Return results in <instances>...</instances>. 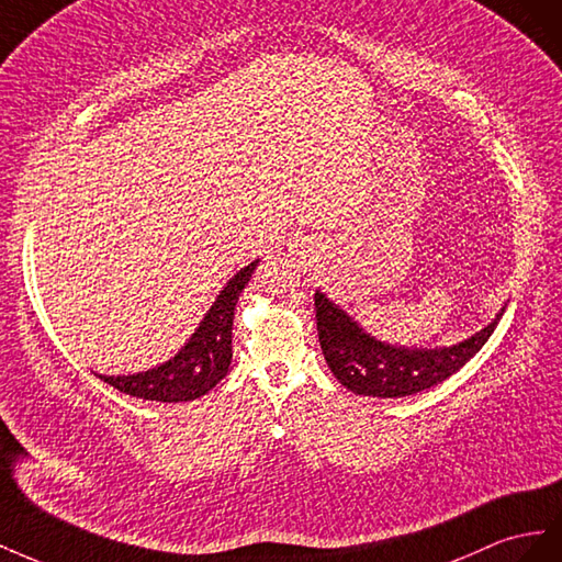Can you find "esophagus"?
<instances>
[{
  "label": "esophagus",
  "instance_id": "obj_1",
  "mask_svg": "<svg viewBox=\"0 0 562 562\" xmlns=\"http://www.w3.org/2000/svg\"><path fill=\"white\" fill-rule=\"evenodd\" d=\"M301 259H308V256H301Z\"/></svg>",
  "mask_w": 562,
  "mask_h": 562
}]
</instances>
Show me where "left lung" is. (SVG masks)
Instances as JSON below:
<instances>
[{
	"label": "left lung",
	"instance_id": "left-lung-1",
	"mask_svg": "<svg viewBox=\"0 0 562 562\" xmlns=\"http://www.w3.org/2000/svg\"><path fill=\"white\" fill-rule=\"evenodd\" d=\"M504 311L506 306L496 313L487 327L459 344L409 348L379 341L339 303H334L323 292H315L319 348L325 352L329 370L348 391L372 397H405L438 386L487 344Z\"/></svg>",
	"mask_w": 562,
	"mask_h": 562
}]
</instances>
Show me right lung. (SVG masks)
Returning <instances> with one entry per match:
<instances>
[{"label":"right lung","instance_id":"1","mask_svg":"<svg viewBox=\"0 0 562 562\" xmlns=\"http://www.w3.org/2000/svg\"><path fill=\"white\" fill-rule=\"evenodd\" d=\"M259 259L239 268L218 292L212 308L200 319V327L173 358L136 374H99L108 386L155 403H188L210 393L228 374L233 360V317L239 294L245 292Z\"/></svg>","mask_w":562,"mask_h":562}]
</instances>
